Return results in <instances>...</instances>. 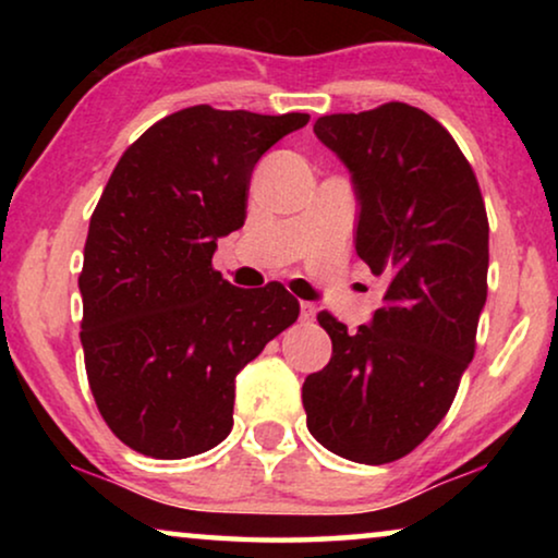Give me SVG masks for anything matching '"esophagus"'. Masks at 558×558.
I'll list each match as a JSON object with an SVG mask.
<instances>
[{
	"instance_id": "esophagus-1",
	"label": "esophagus",
	"mask_w": 558,
	"mask_h": 558,
	"mask_svg": "<svg viewBox=\"0 0 558 558\" xmlns=\"http://www.w3.org/2000/svg\"><path fill=\"white\" fill-rule=\"evenodd\" d=\"M300 317H302V323H312V319H315V315H317V307L312 302H302L300 304Z\"/></svg>"
}]
</instances>
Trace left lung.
<instances>
[{"label":"left lung","mask_w":558,"mask_h":558,"mask_svg":"<svg viewBox=\"0 0 558 558\" xmlns=\"http://www.w3.org/2000/svg\"><path fill=\"white\" fill-rule=\"evenodd\" d=\"M315 134L353 174L355 251L386 294L355 332L317 315L332 357L302 386L307 429L350 462L386 464L437 429L475 355L487 213L452 134L416 106L319 117Z\"/></svg>","instance_id":"8db88e82"}]
</instances>
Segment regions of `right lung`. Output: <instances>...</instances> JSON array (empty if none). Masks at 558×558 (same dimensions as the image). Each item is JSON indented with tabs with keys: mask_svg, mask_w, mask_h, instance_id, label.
<instances>
[{
	"mask_svg": "<svg viewBox=\"0 0 558 558\" xmlns=\"http://www.w3.org/2000/svg\"><path fill=\"white\" fill-rule=\"evenodd\" d=\"M307 121L190 106L113 167L83 248L81 342L96 407L134 452L182 460L220 445L239 371L296 323L284 287L228 284L213 254L246 220L258 159Z\"/></svg>",
	"mask_w": 558,
	"mask_h": 558,
	"instance_id": "right-lung-1",
	"label": "right lung"
}]
</instances>
